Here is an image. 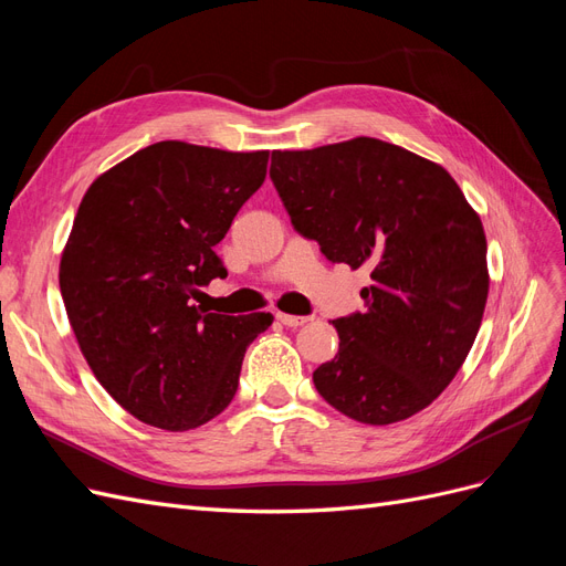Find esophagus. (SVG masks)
Listing matches in <instances>:
<instances>
[{
    "label": "esophagus",
    "mask_w": 566,
    "mask_h": 566,
    "mask_svg": "<svg viewBox=\"0 0 566 566\" xmlns=\"http://www.w3.org/2000/svg\"><path fill=\"white\" fill-rule=\"evenodd\" d=\"M276 318L287 325V328H300V325H304L306 321H310V316H293V314H276Z\"/></svg>",
    "instance_id": "obj_1"
}]
</instances>
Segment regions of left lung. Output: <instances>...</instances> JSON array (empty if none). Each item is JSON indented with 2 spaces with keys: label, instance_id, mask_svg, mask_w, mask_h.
I'll list each match as a JSON object with an SVG mask.
<instances>
[{
  "label": "left lung",
  "instance_id": "8db88e82",
  "mask_svg": "<svg viewBox=\"0 0 566 566\" xmlns=\"http://www.w3.org/2000/svg\"><path fill=\"white\" fill-rule=\"evenodd\" d=\"M293 227L331 262L368 269L361 314L333 321L339 349L321 397L366 424L420 413L451 385L489 297L482 219L441 165L370 136L273 150Z\"/></svg>",
  "mask_w": 566,
  "mask_h": 566
}]
</instances>
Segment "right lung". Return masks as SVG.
Segmentation results:
<instances>
[{"instance_id": "add662e5", "label": "right lung", "mask_w": 566, "mask_h": 566, "mask_svg": "<svg viewBox=\"0 0 566 566\" xmlns=\"http://www.w3.org/2000/svg\"><path fill=\"white\" fill-rule=\"evenodd\" d=\"M266 165L269 150L158 142L84 193L61 295L96 380L136 420L186 432L235 397L245 349L273 316L208 314L191 297L227 279L214 248Z\"/></svg>"}]
</instances>
